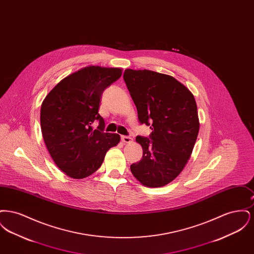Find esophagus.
<instances>
[{"instance_id": "34e87169", "label": "esophagus", "mask_w": 254, "mask_h": 254, "mask_svg": "<svg viewBox=\"0 0 254 254\" xmlns=\"http://www.w3.org/2000/svg\"><path fill=\"white\" fill-rule=\"evenodd\" d=\"M122 141L124 142V143H126V144H129V143H131L132 142V138L131 137H129V136H122Z\"/></svg>"}]
</instances>
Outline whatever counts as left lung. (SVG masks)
Instances as JSON below:
<instances>
[{
    "label": "left lung",
    "instance_id": "obj_1",
    "mask_svg": "<svg viewBox=\"0 0 254 254\" xmlns=\"http://www.w3.org/2000/svg\"><path fill=\"white\" fill-rule=\"evenodd\" d=\"M124 80L141 124L150 126L148 138L137 136L142 159L130 166L133 176L147 188L173 181L187 165L199 132L193 94L172 76L127 68Z\"/></svg>",
    "mask_w": 254,
    "mask_h": 254
}]
</instances>
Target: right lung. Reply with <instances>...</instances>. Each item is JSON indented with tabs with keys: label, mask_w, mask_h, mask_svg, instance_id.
<instances>
[{
	"label": "right lung",
	"mask_w": 254,
	"mask_h": 254,
	"mask_svg": "<svg viewBox=\"0 0 254 254\" xmlns=\"http://www.w3.org/2000/svg\"><path fill=\"white\" fill-rule=\"evenodd\" d=\"M121 68L89 65L64 78L41 107V129L49 154L59 169L73 179H83L99 169L120 135L104 132L98 113L104 90L117 81ZM99 122L97 130L91 125Z\"/></svg>",
	"instance_id": "1"
}]
</instances>
